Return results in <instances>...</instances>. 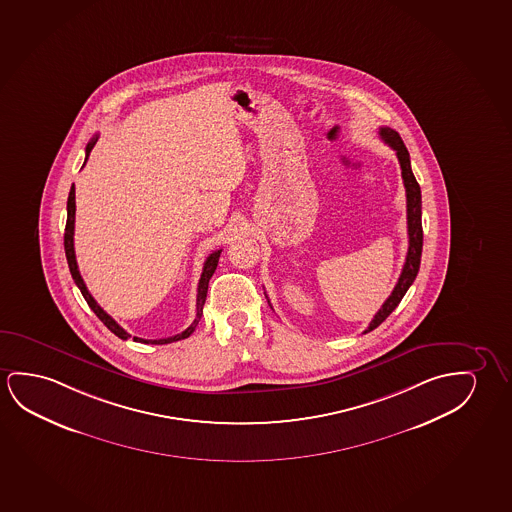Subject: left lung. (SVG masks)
<instances>
[{"instance_id":"left-lung-1","label":"left lung","mask_w":512,"mask_h":512,"mask_svg":"<svg viewBox=\"0 0 512 512\" xmlns=\"http://www.w3.org/2000/svg\"><path fill=\"white\" fill-rule=\"evenodd\" d=\"M380 137H382V141L389 144L396 151L398 162H400L401 178H403V185H405V192H407L408 252L396 287L391 292V296L387 297L386 303L382 304V308L375 313V317H373L370 326H368L364 333H370L375 327L380 326L394 312V308L400 304L401 299L407 294V290L410 289V285L414 283L415 276L419 273L421 253H423L421 186L415 181L414 172H412V167H410V155H408L405 144L401 141L400 134L393 130V128L382 126L380 128Z\"/></svg>"}]
</instances>
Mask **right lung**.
Here are the masks:
<instances>
[{
	"instance_id": "add662e5",
	"label": "right lung",
	"mask_w": 512,
	"mask_h": 512,
	"mask_svg": "<svg viewBox=\"0 0 512 512\" xmlns=\"http://www.w3.org/2000/svg\"><path fill=\"white\" fill-rule=\"evenodd\" d=\"M98 135H95L91 141L88 142V146H86V160H88L89 153H91V149L93 146L97 144ZM84 160V163H86ZM74 223H75V188L72 186L70 188V193H68V202H67V227H65V253H67L68 267H70V273H72V278H74L75 285L79 287L81 290L82 296L86 299V303L89 304V308L93 310V312L97 313L98 319L104 322L105 326L111 329L112 333L116 334L118 338L121 340H128L130 338V334L126 333L123 327L119 326L116 320L112 319L109 313H105L102 308H100V304L95 301V297L89 294L88 287H86V283L82 280L81 273H79V267H77V260H75V250H74ZM220 253L222 250H216V252L211 253L206 262H204V267H202V275H200L199 280V289H197V315H195V320L192 322V326L185 329L183 333L176 334V336H171V338H162V340H142V338H137L134 336V341H141V343H151V345H165V343H172V341L185 340L188 338L190 334L195 331V327L199 324L200 317H202V306L206 303V296H208V285L209 280H211V276L215 273L216 266H218V259H220Z\"/></svg>"
}]
</instances>
